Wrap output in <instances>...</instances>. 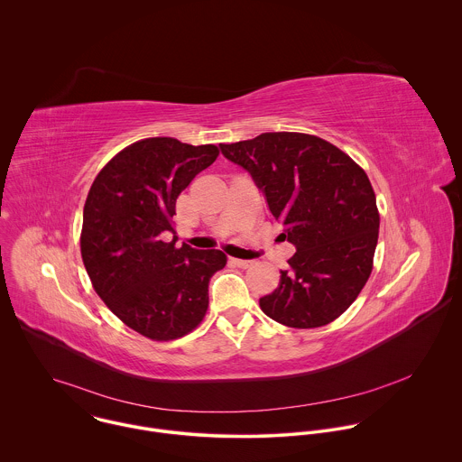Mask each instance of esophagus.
I'll list each match as a JSON object with an SVG mask.
<instances>
[{"mask_svg":"<svg viewBox=\"0 0 462 462\" xmlns=\"http://www.w3.org/2000/svg\"><path fill=\"white\" fill-rule=\"evenodd\" d=\"M231 263L236 264L238 268H249V266H253V262H249V260H238V258H231Z\"/></svg>","mask_w":462,"mask_h":462,"instance_id":"esophagus-1","label":"esophagus"}]
</instances>
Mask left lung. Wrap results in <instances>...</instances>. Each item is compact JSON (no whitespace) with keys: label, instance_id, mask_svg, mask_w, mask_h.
<instances>
[{"label":"left lung","instance_id":"obj_1","mask_svg":"<svg viewBox=\"0 0 462 462\" xmlns=\"http://www.w3.org/2000/svg\"><path fill=\"white\" fill-rule=\"evenodd\" d=\"M220 149L253 176L270 218L297 249L260 308L288 328L328 326L357 299L374 268L381 217L366 172L308 133H262Z\"/></svg>","mask_w":462,"mask_h":462}]
</instances>
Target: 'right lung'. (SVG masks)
<instances>
[{
	"label": "right lung",
	"mask_w": 462,
	"mask_h": 462,
	"mask_svg": "<svg viewBox=\"0 0 462 462\" xmlns=\"http://www.w3.org/2000/svg\"><path fill=\"white\" fill-rule=\"evenodd\" d=\"M218 156L213 143L171 136L138 140L96 176L83 208L81 258L96 293L130 329L171 341L196 329L208 311V284L222 251H198L172 231L176 199Z\"/></svg>",
	"instance_id": "right-lung-1"
}]
</instances>
